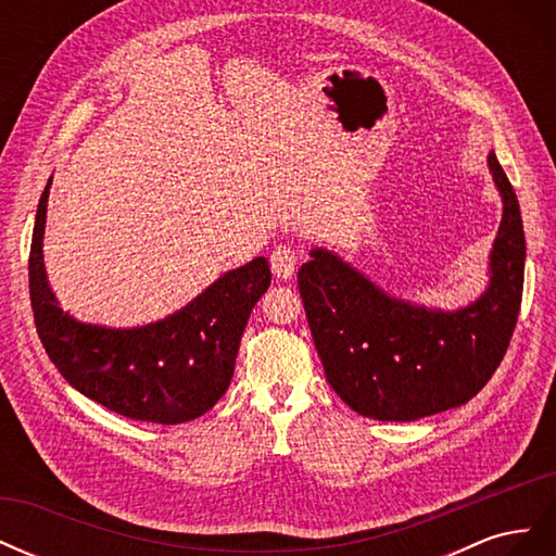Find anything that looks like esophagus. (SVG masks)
<instances>
[{"mask_svg": "<svg viewBox=\"0 0 556 556\" xmlns=\"http://www.w3.org/2000/svg\"><path fill=\"white\" fill-rule=\"evenodd\" d=\"M296 264H299V250L292 245H278L271 252V268H274L276 278H280V280L292 278Z\"/></svg>", "mask_w": 556, "mask_h": 556, "instance_id": "34e87169", "label": "esophagus"}]
</instances>
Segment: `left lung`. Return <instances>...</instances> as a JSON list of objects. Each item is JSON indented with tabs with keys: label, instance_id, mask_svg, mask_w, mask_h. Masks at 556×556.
Masks as SVG:
<instances>
[{
	"label": "left lung",
	"instance_id": "8db88e82",
	"mask_svg": "<svg viewBox=\"0 0 556 556\" xmlns=\"http://www.w3.org/2000/svg\"><path fill=\"white\" fill-rule=\"evenodd\" d=\"M486 166L503 215L490 282L470 304L443 311L384 292L327 248L299 268V292L333 392L380 422H413L464 406L506 355L525 288L527 241L519 201L494 153Z\"/></svg>",
	"mask_w": 556,
	"mask_h": 556
}]
</instances>
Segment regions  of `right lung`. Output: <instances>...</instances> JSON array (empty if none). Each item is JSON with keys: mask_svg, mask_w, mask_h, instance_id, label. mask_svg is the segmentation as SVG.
Masks as SVG:
<instances>
[{"mask_svg": "<svg viewBox=\"0 0 556 556\" xmlns=\"http://www.w3.org/2000/svg\"><path fill=\"white\" fill-rule=\"evenodd\" d=\"M29 248V299L50 362L74 390L141 422L182 425L208 413L233 376L248 317L271 285L266 257L231 268L190 304L141 327L80 323L60 308L43 264L48 194Z\"/></svg>", "mask_w": 556, "mask_h": 556, "instance_id": "obj_1", "label": "right lung"}]
</instances>
